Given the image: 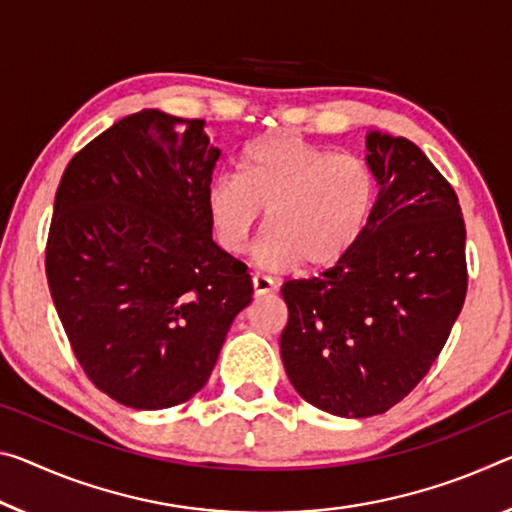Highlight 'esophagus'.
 <instances>
[{"label": "esophagus", "mask_w": 512, "mask_h": 512, "mask_svg": "<svg viewBox=\"0 0 512 512\" xmlns=\"http://www.w3.org/2000/svg\"><path fill=\"white\" fill-rule=\"evenodd\" d=\"M253 291L255 296H266V294H273V291H278V282L269 275H262V273H255L253 275Z\"/></svg>", "instance_id": "1"}]
</instances>
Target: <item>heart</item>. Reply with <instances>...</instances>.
<instances>
[{"instance_id": "b5f03b06", "label": "heart", "mask_w": 512, "mask_h": 512, "mask_svg": "<svg viewBox=\"0 0 512 512\" xmlns=\"http://www.w3.org/2000/svg\"><path fill=\"white\" fill-rule=\"evenodd\" d=\"M373 202L367 161L285 134L250 143L237 177L207 186V216L225 253H243L266 212L257 259L271 271L335 264L362 237Z\"/></svg>"}]
</instances>
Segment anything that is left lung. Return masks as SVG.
<instances>
[{
  "instance_id": "8db88e82",
  "label": "left lung",
  "mask_w": 512,
  "mask_h": 512,
  "mask_svg": "<svg viewBox=\"0 0 512 512\" xmlns=\"http://www.w3.org/2000/svg\"><path fill=\"white\" fill-rule=\"evenodd\" d=\"M369 223L332 269L282 287L280 355L296 392L337 417L383 415L437 360L467 294L456 191L415 143L367 134Z\"/></svg>"
}]
</instances>
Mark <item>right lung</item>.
<instances>
[{"instance_id":"right-lung-1","label":"right lung","mask_w":512,"mask_h":512,"mask_svg":"<svg viewBox=\"0 0 512 512\" xmlns=\"http://www.w3.org/2000/svg\"><path fill=\"white\" fill-rule=\"evenodd\" d=\"M218 157L205 120L143 109L61 177L45 250L54 307L86 376L127 408L198 394L253 300L246 266L212 239Z\"/></svg>"}]
</instances>
